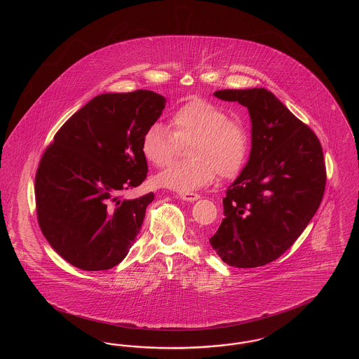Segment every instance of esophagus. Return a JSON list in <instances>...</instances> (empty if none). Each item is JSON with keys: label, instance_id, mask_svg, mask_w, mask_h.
Wrapping results in <instances>:
<instances>
[{"label": "esophagus", "instance_id": "esophagus-1", "mask_svg": "<svg viewBox=\"0 0 359 359\" xmlns=\"http://www.w3.org/2000/svg\"><path fill=\"white\" fill-rule=\"evenodd\" d=\"M179 198L183 201H187V202H194V201H198L201 196L195 192H180Z\"/></svg>", "mask_w": 359, "mask_h": 359}]
</instances>
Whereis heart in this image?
<instances>
[{
  "label": "heart",
  "mask_w": 359,
  "mask_h": 359,
  "mask_svg": "<svg viewBox=\"0 0 359 359\" xmlns=\"http://www.w3.org/2000/svg\"><path fill=\"white\" fill-rule=\"evenodd\" d=\"M172 130L154 122L145 130L141 151L154 167H165L179 152L180 144L188 148L191 160L175 163L157 175L161 187L189 192L211 184L218 173L222 179L237 176L248 161L250 133L245 122L215 103L192 98L173 111Z\"/></svg>",
  "instance_id": "heart-1"
}]
</instances>
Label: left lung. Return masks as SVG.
<instances>
[{
    "label": "left lung",
    "mask_w": 359,
    "mask_h": 359,
    "mask_svg": "<svg viewBox=\"0 0 359 359\" xmlns=\"http://www.w3.org/2000/svg\"><path fill=\"white\" fill-rule=\"evenodd\" d=\"M214 95L248 107L252 152L226 191L224 218L210 243L230 266H262L290 249L322 203L323 149L313 130L266 88Z\"/></svg>",
    "instance_id": "8db88e82"
}]
</instances>
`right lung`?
Returning a JSON list of instances; mask_svg holds the SVG:
<instances>
[{
  "instance_id": "right-lung-1",
  "label": "right lung",
  "mask_w": 359,
  "mask_h": 359,
  "mask_svg": "<svg viewBox=\"0 0 359 359\" xmlns=\"http://www.w3.org/2000/svg\"><path fill=\"white\" fill-rule=\"evenodd\" d=\"M165 106L151 90L101 94L56 132L34 177L36 214L53 250L83 271H106L126 257L154 192L122 194L148 173L141 141Z\"/></svg>"
}]
</instances>
